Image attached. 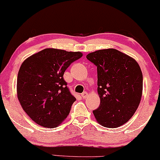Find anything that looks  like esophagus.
<instances>
[{
	"label": "esophagus",
	"instance_id": "obj_1",
	"mask_svg": "<svg viewBox=\"0 0 160 160\" xmlns=\"http://www.w3.org/2000/svg\"><path fill=\"white\" fill-rule=\"evenodd\" d=\"M81 96H82V98H86L88 97V93L86 92V91H84V92L81 94Z\"/></svg>",
	"mask_w": 160,
	"mask_h": 160
}]
</instances>
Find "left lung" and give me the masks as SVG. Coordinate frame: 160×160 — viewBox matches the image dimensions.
Instances as JSON below:
<instances>
[{
  "label": "left lung",
  "mask_w": 160,
  "mask_h": 160,
  "mask_svg": "<svg viewBox=\"0 0 160 160\" xmlns=\"http://www.w3.org/2000/svg\"><path fill=\"white\" fill-rule=\"evenodd\" d=\"M86 58L97 66L100 103L93 110L97 121L117 128L132 118L142 96L143 75L133 58L116 49L99 50Z\"/></svg>",
  "instance_id": "left-lung-1"
}]
</instances>
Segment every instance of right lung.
I'll return each mask as SVG.
<instances>
[{"instance_id":"obj_1","label":"right lung","mask_w":160,"mask_h":160,"mask_svg":"<svg viewBox=\"0 0 160 160\" xmlns=\"http://www.w3.org/2000/svg\"><path fill=\"white\" fill-rule=\"evenodd\" d=\"M81 52L46 48L22 62L17 76V96L23 110L35 123L54 128L67 117L75 98L63 74Z\"/></svg>"}]
</instances>
